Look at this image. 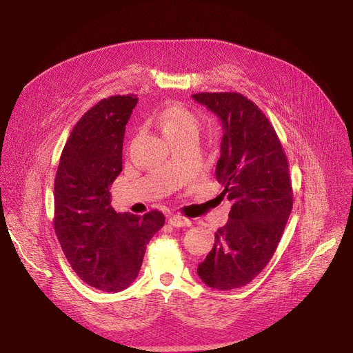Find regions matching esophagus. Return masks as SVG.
<instances>
[{
    "mask_svg": "<svg viewBox=\"0 0 353 353\" xmlns=\"http://www.w3.org/2000/svg\"><path fill=\"white\" fill-rule=\"evenodd\" d=\"M169 225H172L174 228H189V226H192V220H189L188 217H183V216H172L169 219Z\"/></svg>",
    "mask_w": 353,
    "mask_h": 353,
    "instance_id": "obj_1",
    "label": "esophagus"
}]
</instances>
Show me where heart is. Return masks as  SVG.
<instances>
[{"label": "heart", "mask_w": 353, "mask_h": 353, "mask_svg": "<svg viewBox=\"0 0 353 353\" xmlns=\"http://www.w3.org/2000/svg\"><path fill=\"white\" fill-rule=\"evenodd\" d=\"M164 136L170 141L197 136L199 123L192 111L180 103H173L167 105L157 119Z\"/></svg>", "instance_id": "obj_1"}]
</instances>
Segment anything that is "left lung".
I'll list each match as a JSON object with an SVG mask.
<instances>
[{"label":"left lung","mask_w":353,"mask_h":353,"mask_svg":"<svg viewBox=\"0 0 353 353\" xmlns=\"http://www.w3.org/2000/svg\"><path fill=\"white\" fill-rule=\"evenodd\" d=\"M193 99L221 120L216 179L232 201L228 223L197 273L230 290L252 282L270 262L293 208L289 163L269 119L240 92H197Z\"/></svg>","instance_id":"8db88e82"}]
</instances>
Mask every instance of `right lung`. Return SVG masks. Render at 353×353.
I'll return each mask as SVG.
<instances>
[{
	"mask_svg": "<svg viewBox=\"0 0 353 353\" xmlns=\"http://www.w3.org/2000/svg\"><path fill=\"white\" fill-rule=\"evenodd\" d=\"M134 94L100 100L74 125L54 180V229L68 263L87 285L120 292L137 277L164 214L117 213L110 186L123 170L125 124Z\"/></svg>",
	"mask_w": 353,
	"mask_h": 353,
	"instance_id": "obj_1",
	"label": "right lung"
}]
</instances>
